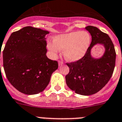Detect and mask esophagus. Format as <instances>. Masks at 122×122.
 Segmentation results:
<instances>
[{
	"label": "esophagus",
	"mask_w": 122,
	"mask_h": 122,
	"mask_svg": "<svg viewBox=\"0 0 122 122\" xmlns=\"http://www.w3.org/2000/svg\"><path fill=\"white\" fill-rule=\"evenodd\" d=\"M63 64V61H61V60H59V66H61V65H62Z\"/></svg>",
	"instance_id": "obj_1"
}]
</instances>
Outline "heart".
Masks as SVG:
<instances>
[{
	"label": "heart",
	"instance_id": "heart-1",
	"mask_svg": "<svg viewBox=\"0 0 122 122\" xmlns=\"http://www.w3.org/2000/svg\"><path fill=\"white\" fill-rule=\"evenodd\" d=\"M91 44V36L86 31H73L60 34L49 41L47 47L54 56L63 50L65 59L70 62H76L86 54Z\"/></svg>",
	"mask_w": 122,
	"mask_h": 122
}]
</instances>
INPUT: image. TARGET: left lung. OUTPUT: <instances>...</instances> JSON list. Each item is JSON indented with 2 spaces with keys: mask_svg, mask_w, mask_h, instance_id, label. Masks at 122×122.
<instances>
[{
  "mask_svg": "<svg viewBox=\"0 0 122 122\" xmlns=\"http://www.w3.org/2000/svg\"><path fill=\"white\" fill-rule=\"evenodd\" d=\"M92 37V41L86 54L76 62L66 63L70 71L65 76L66 83L76 94L92 95L99 91L108 83L115 65L116 52L111 39L97 28L88 26L85 28ZM105 47L104 55L94 59L91 55L92 47L96 44Z\"/></svg>",
  "mask_w": 122,
  "mask_h": 122,
  "instance_id": "1",
  "label": "left lung"
}]
</instances>
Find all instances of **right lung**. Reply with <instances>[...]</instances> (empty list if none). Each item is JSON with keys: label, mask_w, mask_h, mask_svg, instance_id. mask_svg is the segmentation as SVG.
<instances>
[{"label": "right lung", "mask_w": 122, "mask_h": 122, "mask_svg": "<svg viewBox=\"0 0 122 122\" xmlns=\"http://www.w3.org/2000/svg\"><path fill=\"white\" fill-rule=\"evenodd\" d=\"M49 33L26 26L11 33L7 41L2 54L4 71L11 85L20 92L32 95L43 91L58 68L57 61L46 56L45 36Z\"/></svg>", "instance_id": "right-lung-1"}]
</instances>
